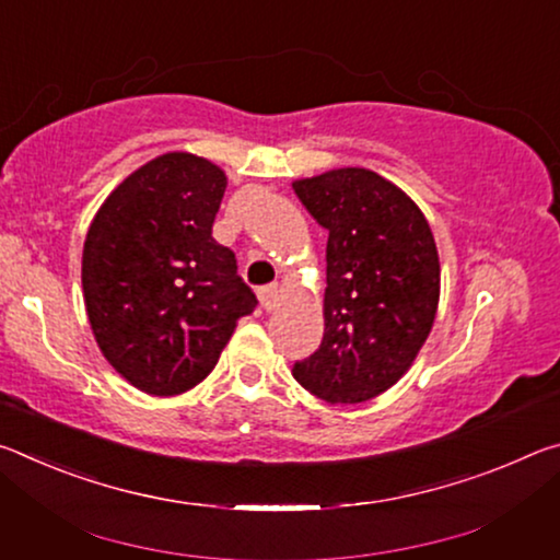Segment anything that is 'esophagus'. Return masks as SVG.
<instances>
[{"label":"esophagus","mask_w":560,"mask_h":560,"mask_svg":"<svg viewBox=\"0 0 560 560\" xmlns=\"http://www.w3.org/2000/svg\"><path fill=\"white\" fill-rule=\"evenodd\" d=\"M279 283H267V287L259 289V301H261V308L264 311H273L279 306Z\"/></svg>","instance_id":"34e87169"}]
</instances>
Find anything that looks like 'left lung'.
Masks as SVG:
<instances>
[{"label": "left lung", "instance_id": "1", "mask_svg": "<svg viewBox=\"0 0 560 560\" xmlns=\"http://www.w3.org/2000/svg\"><path fill=\"white\" fill-rule=\"evenodd\" d=\"M328 232L324 340L293 377L330 405H355L405 375L430 336L440 257L428 220L400 187L365 167L293 183Z\"/></svg>", "mask_w": 560, "mask_h": 560}]
</instances>
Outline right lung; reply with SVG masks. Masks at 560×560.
<instances>
[{
	"mask_svg": "<svg viewBox=\"0 0 560 560\" xmlns=\"http://www.w3.org/2000/svg\"><path fill=\"white\" fill-rule=\"evenodd\" d=\"M226 177L210 160L167 153L136 170L93 217L83 299L103 355L148 395L202 383L257 296L214 242Z\"/></svg>",
	"mask_w": 560,
	"mask_h": 560,
	"instance_id": "1",
	"label": "right lung"
}]
</instances>
